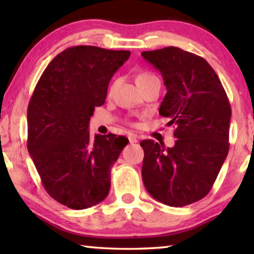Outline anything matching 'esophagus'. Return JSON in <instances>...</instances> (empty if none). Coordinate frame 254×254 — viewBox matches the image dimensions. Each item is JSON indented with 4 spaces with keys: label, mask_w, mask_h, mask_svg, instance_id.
Wrapping results in <instances>:
<instances>
[{
    "label": "esophagus",
    "mask_w": 254,
    "mask_h": 254,
    "mask_svg": "<svg viewBox=\"0 0 254 254\" xmlns=\"http://www.w3.org/2000/svg\"><path fill=\"white\" fill-rule=\"evenodd\" d=\"M128 141H130V143H136L137 142V139H136V135L134 134H130L128 135Z\"/></svg>",
    "instance_id": "34e87169"
}]
</instances>
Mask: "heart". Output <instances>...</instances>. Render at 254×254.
<instances>
[{
    "mask_svg": "<svg viewBox=\"0 0 254 254\" xmlns=\"http://www.w3.org/2000/svg\"><path fill=\"white\" fill-rule=\"evenodd\" d=\"M152 79H157V77L152 74H150V72H141V74L136 76V84L137 85L143 84Z\"/></svg>",
    "mask_w": 254,
    "mask_h": 254,
    "instance_id": "b5f03b06",
    "label": "heart"
}]
</instances>
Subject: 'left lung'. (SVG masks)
Returning a JSON list of instances; mask_svg holds the SVG:
<instances>
[{
    "label": "left lung",
    "mask_w": 254,
    "mask_h": 254,
    "mask_svg": "<svg viewBox=\"0 0 254 254\" xmlns=\"http://www.w3.org/2000/svg\"><path fill=\"white\" fill-rule=\"evenodd\" d=\"M141 56L161 72L167 94L159 114L176 127L173 148L141 141L143 184L153 198L182 207L204 198L216 180L229 153L231 105L216 72L199 56L177 47Z\"/></svg>",
    "instance_id": "left-lung-1"
}]
</instances>
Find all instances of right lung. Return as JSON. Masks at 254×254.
Masks as SVG:
<instances>
[{
  "label": "right lung",
  "instance_id": "1",
  "mask_svg": "<svg viewBox=\"0 0 254 254\" xmlns=\"http://www.w3.org/2000/svg\"><path fill=\"white\" fill-rule=\"evenodd\" d=\"M127 50L70 47L51 60L28 106V151L47 192L72 209L109 195L111 168L126 136L88 132L94 109L104 104L110 80L130 57Z\"/></svg>",
  "mask_w": 254,
  "mask_h": 254
}]
</instances>
